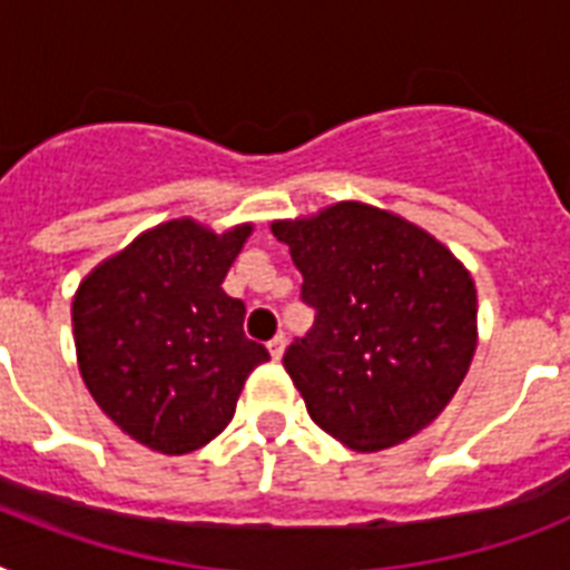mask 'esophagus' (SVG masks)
Segmentation results:
<instances>
[{"label": "esophagus", "instance_id": "obj_1", "mask_svg": "<svg viewBox=\"0 0 570 570\" xmlns=\"http://www.w3.org/2000/svg\"><path fill=\"white\" fill-rule=\"evenodd\" d=\"M284 348H286V337H284V334H275V337L268 340V352H272V357H275V361H281V355H284Z\"/></svg>", "mask_w": 570, "mask_h": 570}]
</instances>
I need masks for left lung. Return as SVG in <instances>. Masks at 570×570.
Returning <instances> with one entry per match:
<instances>
[{
	"label": "left lung",
	"mask_w": 570,
	"mask_h": 570,
	"mask_svg": "<svg viewBox=\"0 0 570 570\" xmlns=\"http://www.w3.org/2000/svg\"><path fill=\"white\" fill-rule=\"evenodd\" d=\"M272 233L316 311L284 355L313 423L357 452L414 438L450 405L476 352L468 268L423 227L357 200Z\"/></svg>",
	"instance_id": "obj_1"
}]
</instances>
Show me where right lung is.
I'll return each instance as SVG.
<instances>
[{
	"mask_svg": "<svg viewBox=\"0 0 570 570\" xmlns=\"http://www.w3.org/2000/svg\"><path fill=\"white\" fill-rule=\"evenodd\" d=\"M250 224L213 233L174 218L102 259L73 295L85 387L102 414L165 455L222 434L268 352L245 337V304L222 284Z\"/></svg>",
	"mask_w": 570,
	"mask_h": 570,
	"instance_id": "obj_1",
	"label": "right lung"
}]
</instances>
